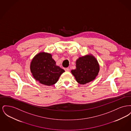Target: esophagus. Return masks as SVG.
I'll return each instance as SVG.
<instances>
[{
    "label": "esophagus",
    "mask_w": 131,
    "mask_h": 131,
    "mask_svg": "<svg viewBox=\"0 0 131 131\" xmlns=\"http://www.w3.org/2000/svg\"><path fill=\"white\" fill-rule=\"evenodd\" d=\"M64 70L65 71H67V72H68L70 71V69L69 68H64Z\"/></svg>",
    "instance_id": "34e87169"
}]
</instances>
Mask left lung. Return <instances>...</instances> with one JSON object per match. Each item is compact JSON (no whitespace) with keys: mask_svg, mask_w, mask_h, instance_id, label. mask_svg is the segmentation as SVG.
<instances>
[{"mask_svg":"<svg viewBox=\"0 0 131 131\" xmlns=\"http://www.w3.org/2000/svg\"><path fill=\"white\" fill-rule=\"evenodd\" d=\"M99 65L92 56L80 57L76 61V69L71 72L78 82L84 84L94 80L98 74Z\"/></svg>","mask_w":131,"mask_h":131,"instance_id":"8db88e82","label":"left lung"}]
</instances>
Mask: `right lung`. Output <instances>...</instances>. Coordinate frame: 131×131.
<instances>
[{
	"label": "right lung",
	"mask_w": 131,
	"mask_h": 131,
	"mask_svg": "<svg viewBox=\"0 0 131 131\" xmlns=\"http://www.w3.org/2000/svg\"><path fill=\"white\" fill-rule=\"evenodd\" d=\"M30 70L34 78L41 84L52 85L65 71L56 65L50 53L41 52L32 59Z\"/></svg>",
	"instance_id": "1"
}]
</instances>
